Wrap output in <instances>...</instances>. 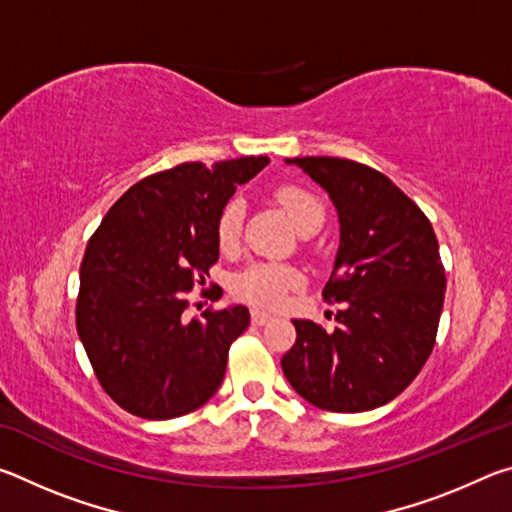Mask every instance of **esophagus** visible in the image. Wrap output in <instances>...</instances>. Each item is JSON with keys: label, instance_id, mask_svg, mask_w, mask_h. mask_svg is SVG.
Segmentation results:
<instances>
[{"label": "esophagus", "instance_id": "obj_1", "mask_svg": "<svg viewBox=\"0 0 512 512\" xmlns=\"http://www.w3.org/2000/svg\"><path fill=\"white\" fill-rule=\"evenodd\" d=\"M250 320H253V325H266V323H271L273 316L266 314V311L253 309V314H250Z\"/></svg>", "mask_w": 512, "mask_h": 512}]
</instances>
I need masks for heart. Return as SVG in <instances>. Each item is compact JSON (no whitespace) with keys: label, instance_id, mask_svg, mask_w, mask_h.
Here are the masks:
<instances>
[{"label":"heart","instance_id":"1","mask_svg":"<svg viewBox=\"0 0 512 512\" xmlns=\"http://www.w3.org/2000/svg\"><path fill=\"white\" fill-rule=\"evenodd\" d=\"M280 205L287 210L289 219L296 223L298 230H305L309 225L323 223L325 210L314 194L307 189L287 185L280 187L275 194ZM241 219H244V205L241 201H230L223 207L216 221V239H219L221 248H232L237 244L241 232ZM300 282V275L296 268L284 264H255L239 273L232 282V289L239 298L253 302L257 307H280L287 293L296 289Z\"/></svg>","mask_w":512,"mask_h":512}]
</instances>
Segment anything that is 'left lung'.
Returning a JSON list of instances; mask_svg holds the SVG:
<instances>
[{
    "instance_id": "8db88e82",
    "label": "left lung",
    "mask_w": 512,
    "mask_h": 512,
    "mask_svg": "<svg viewBox=\"0 0 512 512\" xmlns=\"http://www.w3.org/2000/svg\"><path fill=\"white\" fill-rule=\"evenodd\" d=\"M325 189L339 214V250L323 291L341 302L327 332L293 320L284 377L309 404L361 413L395 400L436 343L445 302L438 239L422 210L384 173L341 158H287Z\"/></svg>"
}]
</instances>
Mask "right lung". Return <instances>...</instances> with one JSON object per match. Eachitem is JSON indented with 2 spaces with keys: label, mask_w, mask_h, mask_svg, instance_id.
Here are the masks:
<instances>
[{
  "label": "right lung",
  "mask_w": 512,
  "mask_h": 512,
  "mask_svg": "<svg viewBox=\"0 0 512 512\" xmlns=\"http://www.w3.org/2000/svg\"><path fill=\"white\" fill-rule=\"evenodd\" d=\"M266 155L207 167L183 162L140 180L103 216L85 248L76 329L99 384L128 413L169 420L219 391L244 305L187 320L185 291L219 259L216 221Z\"/></svg>",
  "instance_id": "1"
}]
</instances>
